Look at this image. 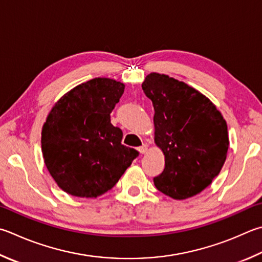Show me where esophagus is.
<instances>
[{"label":"esophagus","instance_id":"1","mask_svg":"<svg viewBox=\"0 0 262 262\" xmlns=\"http://www.w3.org/2000/svg\"><path fill=\"white\" fill-rule=\"evenodd\" d=\"M137 150H139L140 151V154H142V155H143V154H145V152L147 151V145L146 144H143V145H141L140 147H139V149H137Z\"/></svg>","mask_w":262,"mask_h":262}]
</instances>
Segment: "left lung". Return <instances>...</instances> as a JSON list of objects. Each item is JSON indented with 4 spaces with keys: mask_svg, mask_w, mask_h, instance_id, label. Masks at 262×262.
<instances>
[{
    "mask_svg": "<svg viewBox=\"0 0 262 262\" xmlns=\"http://www.w3.org/2000/svg\"><path fill=\"white\" fill-rule=\"evenodd\" d=\"M155 108V142L165 155L156 188L173 199L202 192L217 177L229 146L227 122L215 105L192 87L150 73L142 83Z\"/></svg>",
    "mask_w": 262,
    "mask_h": 262,
    "instance_id": "left-lung-1",
    "label": "left lung"
}]
</instances>
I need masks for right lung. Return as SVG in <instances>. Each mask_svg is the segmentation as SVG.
<instances>
[{
	"instance_id": "obj_1",
	"label": "right lung",
	"mask_w": 262,
	"mask_h": 262,
	"mask_svg": "<svg viewBox=\"0 0 262 262\" xmlns=\"http://www.w3.org/2000/svg\"><path fill=\"white\" fill-rule=\"evenodd\" d=\"M125 84L95 78L57 102L42 128L45 164L58 187L75 197L101 196L115 187L139 152L121 144L110 113Z\"/></svg>"
}]
</instances>
